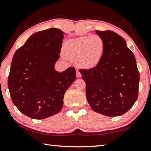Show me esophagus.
Segmentation results:
<instances>
[{
    "instance_id": "obj_1",
    "label": "esophagus",
    "mask_w": 151,
    "mask_h": 151,
    "mask_svg": "<svg viewBox=\"0 0 151 151\" xmlns=\"http://www.w3.org/2000/svg\"><path fill=\"white\" fill-rule=\"evenodd\" d=\"M76 76H77L78 78H80V77H81V73H80V72H79V70H76Z\"/></svg>"
}]
</instances>
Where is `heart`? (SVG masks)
Wrapping results in <instances>:
<instances>
[{
    "label": "heart",
    "instance_id": "heart-1",
    "mask_svg": "<svg viewBox=\"0 0 151 151\" xmlns=\"http://www.w3.org/2000/svg\"><path fill=\"white\" fill-rule=\"evenodd\" d=\"M105 51V42L99 35L83 36L67 40L63 45L66 58L75 60L79 66L90 69L100 63Z\"/></svg>",
    "mask_w": 151,
    "mask_h": 151
}]
</instances>
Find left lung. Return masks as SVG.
<instances>
[{
	"instance_id": "1",
	"label": "left lung",
	"mask_w": 151,
	"mask_h": 151,
	"mask_svg": "<svg viewBox=\"0 0 151 151\" xmlns=\"http://www.w3.org/2000/svg\"><path fill=\"white\" fill-rule=\"evenodd\" d=\"M96 33L105 42V51L96 67L81 69L86 95L94 111L109 117L122 116L138 97L139 73L135 55L123 38L114 32Z\"/></svg>"
}]
</instances>
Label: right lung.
Returning a JSON list of instances; mask_svg holds the SVG:
<instances>
[{
  "label": "right lung",
  "instance_id": "right-lung-1",
  "mask_svg": "<svg viewBox=\"0 0 151 151\" xmlns=\"http://www.w3.org/2000/svg\"><path fill=\"white\" fill-rule=\"evenodd\" d=\"M65 33L57 28L37 32L14 55L8 79L12 102L23 114L42 119L61 111L65 92L75 81L74 67L58 72Z\"/></svg>",
  "mask_w": 151,
  "mask_h": 151
}]
</instances>
